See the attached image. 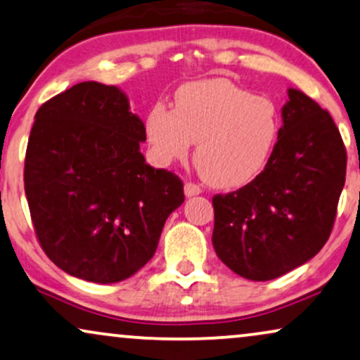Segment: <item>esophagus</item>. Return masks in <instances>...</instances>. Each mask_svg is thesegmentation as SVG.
Masks as SVG:
<instances>
[{
    "label": "esophagus",
    "mask_w": 360,
    "mask_h": 360,
    "mask_svg": "<svg viewBox=\"0 0 360 360\" xmlns=\"http://www.w3.org/2000/svg\"><path fill=\"white\" fill-rule=\"evenodd\" d=\"M185 195L186 197H197V195H200L202 193V188H200V186L197 185V184H191V181H186L185 184Z\"/></svg>",
    "instance_id": "obj_1"
}]
</instances>
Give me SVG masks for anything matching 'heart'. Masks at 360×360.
<instances>
[{
  "mask_svg": "<svg viewBox=\"0 0 360 360\" xmlns=\"http://www.w3.org/2000/svg\"><path fill=\"white\" fill-rule=\"evenodd\" d=\"M279 127L271 99L253 96L226 79L185 84L176 91L174 109L155 104L146 119L158 165L185 158L193 142L198 174L208 185L225 190L248 185L264 170Z\"/></svg>",
  "mask_w": 360,
  "mask_h": 360,
  "instance_id": "obj_1",
  "label": "heart"
}]
</instances>
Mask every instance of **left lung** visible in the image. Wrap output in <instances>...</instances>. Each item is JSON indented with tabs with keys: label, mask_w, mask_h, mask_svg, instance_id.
Wrapping results in <instances>:
<instances>
[{
	"label": "left lung",
	"mask_w": 360,
	"mask_h": 360,
	"mask_svg": "<svg viewBox=\"0 0 360 360\" xmlns=\"http://www.w3.org/2000/svg\"><path fill=\"white\" fill-rule=\"evenodd\" d=\"M283 127L264 170L214 195L213 248L231 271L269 281L319 253L333 231L345 181V147L328 110L288 89Z\"/></svg>",
	"instance_id": "1"
}]
</instances>
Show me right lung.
<instances>
[{
  "instance_id": "right-lung-1",
  "label": "right lung",
  "mask_w": 360,
  "mask_h": 360,
  "mask_svg": "<svg viewBox=\"0 0 360 360\" xmlns=\"http://www.w3.org/2000/svg\"><path fill=\"white\" fill-rule=\"evenodd\" d=\"M25 191L37 240L71 276L109 284L146 266L184 184L147 165L146 125L115 86L87 81L44 102L34 115Z\"/></svg>"
}]
</instances>
